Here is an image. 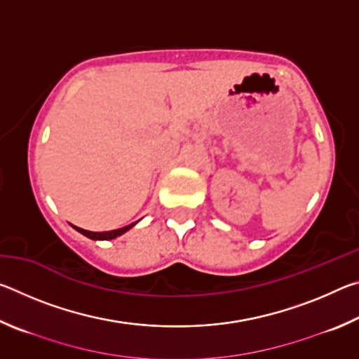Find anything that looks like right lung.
<instances>
[{
  "label": "right lung",
  "mask_w": 359,
  "mask_h": 359,
  "mask_svg": "<svg viewBox=\"0 0 359 359\" xmlns=\"http://www.w3.org/2000/svg\"><path fill=\"white\" fill-rule=\"evenodd\" d=\"M137 222L128 224V226H123V228H118V229H112V231H102V233H93V231H87V229H82V228H77L72 224V228L77 229L79 233L87 236L88 239H93V241H111V239H115L118 238V236H121L123 233H126V231L131 229L133 226H135Z\"/></svg>",
  "instance_id": "obj_1"
}]
</instances>
